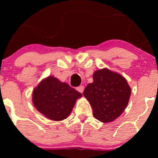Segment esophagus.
Returning a JSON list of instances; mask_svg holds the SVG:
<instances>
[{
    "label": "esophagus",
    "mask_w": 158,
    "mask_h": 158,
    "mask_svg": "<svg viewBox=\"0 0 158 158\" xmlns=\"http://www.w3.org/2000/svg\"><path fill=\"white\" fill-rule=\"evenodd\" d=\"M84 89H85V87H84L83 85H81V86H79V87L77 88V91L81 93H83Z\"/></svg>",
    "instance_id": "obj_1"
}]
</instances>
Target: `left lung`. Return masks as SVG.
<instances>
[{"label":"left lung","mask_w":158,"mask_h":158,"mask_svg":"<svg viewBox=\"0 0 158 158\" xmlns=\"http://www.w3.org/2000/svg\"><path fill=\"white\" fill-rule=\"evenodd\" d=\"M93 78V83L88 84L84 90V96L92 106L96 119L112 122L127 106L131 87L124 77L107 68L95 71Z\"/></svg>","instance_id":"8db88e82"}]
</instances>
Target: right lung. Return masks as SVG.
Here are the masks:
<instances>
[{
	"mask_svg": "<svg viewBox=\"0 0 158 158\" xmlns=\"http://www.w3.org/2000/svg\"><path fill=\"white\" fill-rule=\"evenodd\" d=\"M81 93L54 76L44 78L32 93L35 107L46 118L62 121L69 116Z\"/></svg>",
	"mask_w": 158,
	"mask_h": 158,
	"instance_id": "right-lung-1",
	"label": "right lung"
}]
</instances>
